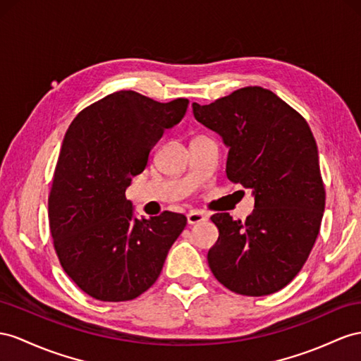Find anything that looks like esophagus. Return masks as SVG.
<instances>
[{
  "label": "esophagus",
  "mask_w": 361,
  "mask_h": 361,
  "mask_svg": "<svg viewBox=\"0 0 361 361\" xmlns=\"http://www.w3.org/2000/svg\"><path fill=\"white\" fill-rule=\"evenodd\" d=\"M204 221H207V215L204 214V212L192 210V212H189V214H188V223H189L190 226L204 223Z\"/></svg>",
  "instance_id": "obj_1"
}]
</instances>
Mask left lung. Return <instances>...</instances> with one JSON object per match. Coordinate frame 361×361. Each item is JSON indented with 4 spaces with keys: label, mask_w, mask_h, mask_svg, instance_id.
Wrapping results in <instances>:
<instances>
[{
    "label": "left lung",
    "mask_w": 361,
    "mask_h": 361,
    "mask_svg": "<svg viewBox=\"0 0 361 361\" xmlns=\"http://www.w3.org/2000/svg\"><path fill=\"white\" fill-rule=\"evenodd\" d=\"M200 123L230 147L227 178L253 189L255 210L244 223L228 214L210 219L219 230L207 253L212 273L243 295L282 290L316 243L323 210L317 145L298 111L273 91L245 87L209 105L192 104Z\"/></svg>",
    "instance_id": "8db88e82"
}]
</instances>
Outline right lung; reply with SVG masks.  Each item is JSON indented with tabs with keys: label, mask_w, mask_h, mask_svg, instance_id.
<instances>
[{
	"label": "right lung",
	"mask_w": 361,
	"mask_h": 361,
	"mask_svg": "<svg viewBox=\"0 0 361 361\" xmlns=\"http://www.w3.org/2000/svg\"><path fill=\"white\" fill-rule=\"evenodd\" d=\"M188 105L183 97L161 104L135 91H116L82 109L67 129L49 195V223L63 271L91 298L126 302L151 288L186 227V216L168 210L134 218L125 192Z\"/></svg>",
	"instance_id": "add662e5"
}]
</instances>
